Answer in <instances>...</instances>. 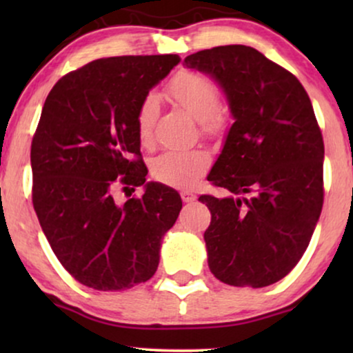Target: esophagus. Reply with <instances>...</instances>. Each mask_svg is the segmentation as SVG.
I'll return each instance as SVG.
<instances>
[{
	"label": "esophagus",
	"mask_w": 353,
	"mask_h": 353,
	"mask_svg": "<svg viewBox=\"0 0 353 353\" xmlns=\"http://www.w3.org/2000/svg\"><path fill=\"white\" fill-rule=\"evenodd\" d=\"M181 199L183 202H192L196 201V194L191 191H181Z\"/></svg>",
	"instance_id": "1"
}]
</instances>
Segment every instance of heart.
<instances>
[{
	"label": "heart",
	"mask_w": 353,
	"mask_h": 353,
	"mask_svg": "<svg viewBox=\"0 0 353 353\" xmlns=\"http://www.w3.org/2000/svg\"><path fill=\"white\" fill-rule=\"evenodd\" d=\"M167 98L199 120L201 133L216 138L228 125V114L220 104V88L214 80L194 70H183L165 85ZM159 109L156 99L148 96L138 104L134 128L139 143L149 146ZM209 156L199 149L165 151L152 161L151 175L156 181L173 188H191L207 172Z\"/></svg>",
	"instance_id": "b5f03b06"
}]
</instances>
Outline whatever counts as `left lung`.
Here are the masks:
<instances>
[{
  "instance_id": "1",
  "label": "left lung",
  "mask_w": 353,
  "mask_h": 353,
  "mask_svg": "<svg viewBox=\"0 0 353 353\" xmlns=\"http://www.w3.org/2000/svg\"><path fill=\"white\" fill-rule=\"evenodd\" d=\"M185 64L223 86L236 119L207 176L231 196L199 197L212 214L209 268L230 286H270L299 263L321 214L325 144L312 101L296 75L250 46H216Z\"/></svg>"
}]
</instances>
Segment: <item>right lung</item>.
<instances>
[{
  "label": "right lung",
  "mask_w": 353,
  "mask_h": 353,
  "mask_svg": "<svg viewBox=\"0 0 353 353\" xmlns=\"http://www.w3.org/2000/svg\"><path fill=\"white\" fill-rule=\"evenodd\" d=\"M178 62L176 54L91 61L57 80L43 105L30 148L33 209L57 260L83 286L122 291L156 273L181 197L159 183L129 197L148 175L134 114Z\"/></svg>",
  "instance_id": "obj_1"
}]
</instances>
